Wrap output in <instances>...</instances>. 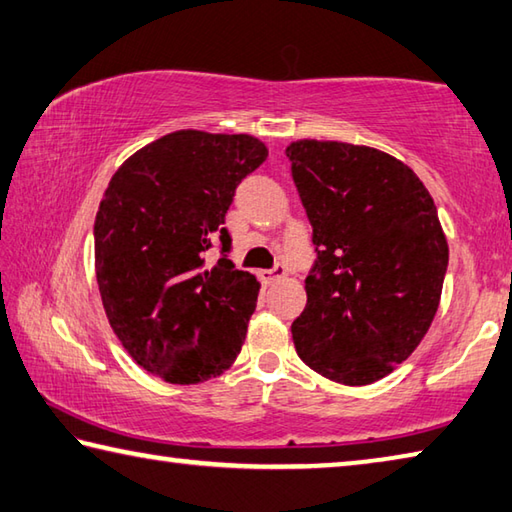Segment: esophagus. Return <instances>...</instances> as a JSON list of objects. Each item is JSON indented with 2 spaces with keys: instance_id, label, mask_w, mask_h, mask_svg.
Returning <instances> with one entry per match:
<instances>
[{
  "instance_id": "34e87169",
  "label": "esophagus",
  "mask_w": 512,
  "mask_h": 512,
  "mask_svg": "<svg viewBox=\"0 0 512 512\" xmlns=\"http://www.w3.org/2000/svg\"><path fill=\"white\" fill-rule=\"evenodd\" d=\"M284 275H286V266L284 264H277V266L271 268V271H264L262 273V280L264 282H277V280H282Z\"/></svg>"
}]
</instances>
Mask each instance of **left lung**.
I'll list each match as a JSON object with an SVG mask.
<instances>
[{
	"label": "left lung",
	"instance_id": "1",
	"mask_svg": "<svg viewBox=\"0 0 512 512\" xmlns=\"http://www.w3.org/2000/svg\"><path fill=\"white\" fill-rule=\"evenodd\" d=\"M286 156L315 244L295 351L336 383H376L412 356L439 309L448 241L434 199L374 147L297 141Z\"/></svg>",
	"mask_w": 512,
	"mask_h": 512
}]
</instances>
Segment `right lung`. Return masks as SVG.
<instances>
[{"instance_id": "right-lung-1", "label": "right lung", "mask_w": 512, "mask_h": 512, "mask_svg": "<svg viewBox=\"0 0 512 512\" xmlns=\"http://www.w3.org/2000/svg\"><path fill=\"white\" fill-rule=\"evenodd\" d=\"M248 134L181 129L118 167L94 224L96 277L111 329L138 365L172 385L215 378L235 362L257 306L255 275L237 271L226 212L266 161ZM220 237V262L205 253Z\"/></svg>"}]
</instances>
